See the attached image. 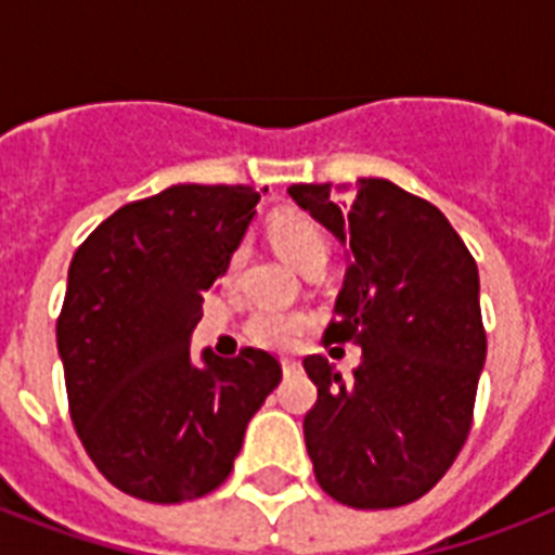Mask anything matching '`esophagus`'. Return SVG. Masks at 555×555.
Returning a JSON list of instances; mask_svg holds the SVG:
<instances>
[{"label":"esophagus","mask_w":555,"mask_h":555,"mask_svg":"<svg viewBox=\"0 0 555 555\" xmlns=\"http://www.w3.org/2000/svg\"><path fill=\"white\" fill-rule=\"evenodd\" d=\"M299 369H302L299 360H282V371H285V374H296Z\"/></svg>","instance_id":"1"}]
</instances>
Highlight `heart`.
I'll list each match as a JSON object with an SVG mask.
<instances>
[{
  "instance_id": "b5f03b06",
  "label": "heart",
  "mask_w": 555,
  "mask_h": 555,
  "mask_svg": "<svg viewBox=\"0 0 555 555\" xmlns=\"http://www.w3.org/2000/svg\"><path fill=\"white\" fill-rule=\"evenodd\" d=\"M268 235L282 259H287L296 270L322 268L328 259V235L302 209H279L268 221ZM311 328V317L302 311H273L261 308L247 320V334L253 343L264 348H294Z\"/></svg>"
}]
</instances>
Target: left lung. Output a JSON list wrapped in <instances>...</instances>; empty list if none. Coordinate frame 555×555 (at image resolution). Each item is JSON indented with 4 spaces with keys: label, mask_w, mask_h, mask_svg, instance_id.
Returning a JSON list of instances; mask_svg holds the SVG:
<instances>
[{
    "label": "left lung",
    "mask_w": 555,
    "mask_h": 555,
    "mask_svg": "<svg viewBox=\"0 0 555 555\" xmlns=\"http://www.w3.org/2000/svg\"><path fill=\"white\" fill-rule=\"evenodd\" d=\"M291 198L351 247L328 343L363 348L343 379L305 357L317 403L305 414L313 475L354 509L412 504L455 464L487 360L478 264L447 216L383 178L294 184Z\"/></svg>",
    "instance_id": "left-lung-1"
}]
</instances>
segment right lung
<instances>
[{
  "label": "right lung",
  "mask_w": 555,
  "mask_h": 555,
  "mask_svg": "<svg viewBox=\"0 0 555 555\" xmlns=\"http://www.w3.org/2000/svg\"><path fill=\"white\" fill-rule=\"evenodd\" d=\"M256 204L253 186H169L124 204L74 253L56 317L68 414L126 495L181 504L221 487L282 379L261 348L190 357L204 291L227 273Z\"/></svg>",
  "instance_id": "1"
}]
</instances>
